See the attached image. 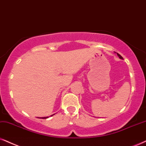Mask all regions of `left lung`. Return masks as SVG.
I'll use <instances>...</instances> for the list:
<instances>
[{
    "label": "left lung",
    "mask_w": 146,
    "mask_h": 146,
    "mask_svg": "<svg viewBox=\"0 0 146 146\" xmlns=\"http://www.w3.org/2000/svg\"><path fill=\"white\" fill-rule=\"evenodd\" d=\"M117 55H118V56L119 57V58H120V59H123V57L121 56V55H120V54H119V53H117Z\"/></svg>",
    "instance_id": "8db88e82"
}]
</instances>
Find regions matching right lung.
<instances>
[{
  "mask_svg": "<svg viewBox=\"0 0 146 146\" xmlns=\"http://www.w3.org/2000/svg\"><path fill=\"white\" fill-rule=\"evenodd\" d=\"M54 114H52V115H51V117H52V116H53V115H54ZM47 118H48V117H39V119H47Z\"/></svg>",
  "mask_w": 146,
  "mask_h": 146,
  "instance_id": "add662e5",
  "label": "right lung"
}]
</instances>
